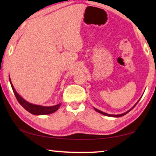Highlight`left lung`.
Returning <instances> with one entry per match:
<instances>
[{
    "mask_svg": "<svg viewBox=\"0 0 156 156\" xmlns=\"http://www.w3.org/2000/svg\"><path fill=\"white\" fill-rule=\"evenodd\" d=\"M139 100H138V102H136V104L135 105H134V106H133V107H132L131 109H129V111H127V112H125V113H122V114H119V115H112V114H108V113H105V112H101V111H100V110H98V109H96V108H94V109L96 110L97 112H98V113H101V114H102V115H107V116H110V117H116V118H117V117H121V116H123V115H125V114H126V113H129V112H130V111H131L132 109H133V108L135 107L136 105L137 104H138V102H139Z\"/></svg>",
    "mask_w": 156,
    "mask_h": 156,
    "instance_id": "8db88e82",
    "label": "left lung"
}]
</instances>
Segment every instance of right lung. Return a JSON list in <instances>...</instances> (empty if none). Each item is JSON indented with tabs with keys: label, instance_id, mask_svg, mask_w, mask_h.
Instances as JSON below:
<instances>
[{
	"label": "right lung",
	"instance_id": "right-lung-1",
	"mask_svg": "<svg viewBox=\"0 0 156 156\" xmlns=\"http://www.w3.org/2000/svg\"><path fill=\"white\" fill-rule=\"evenodd\" d=\"M9 81H10V84H11L12 90L14 91V95L16 99L18 100V102L20 104L21 106H22L25 109H26L30 113H31V114L34 115H47V114H50V113H54L58 109V108L60 107V105L58 104L56 105H54V106H51V107H44V106H41V105H34L30 103V102L26 101L25 99H23L22 97H21L19 94H18L16 91L15 90V89L13 86V84L11 82V79L9 78Z\"/></svg>",
	"mask_w": 156,
	"mask_h": 156
}]
</instances>
